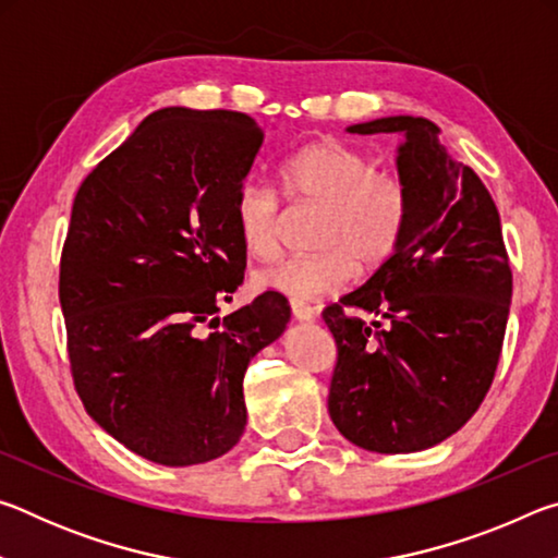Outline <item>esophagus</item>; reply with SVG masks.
<instances>
[{
    "instance_id": "esophagus-1",
    "label": "esophagus",
    "mask_w": 558,
    "mask_h": 558,
    "mask_svg": "<svg viewBox=\"0 0 558 558\" xmlns=\"http://www.w3.org/2000/svg\"><path fill=\"white\" fill-rule=\"evenodd\" d=\"M290 310H292V319H298V323H310V319H315V307L305 305V302H290Z\"/></svg>"
}]
</instances>
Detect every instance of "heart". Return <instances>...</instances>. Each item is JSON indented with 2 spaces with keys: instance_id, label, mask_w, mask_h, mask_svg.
Here are the masks:
<instances>
[{
  "instance_id": "b5f03b06",
  "label": "heart",
  "mask_w": 558,
  "mask_h": 558,
  "mask_svg": "<svg viewBox=\"0 0 558 558\" xmlns=\"http://www.w3.org/2000/svg\"><path fill=\"white\" fill-rule=\"evenodd\" d=\"M280 182L290 199L325 206L315 256L286 258L256 272V286L290 298L317 300L342 290L356 266L376 270L399 248L409 221V192L399 177L374 172L362 149L325 137L298 149L280 167ZM233 229L243 251L256 260L278 253V196L258 182H243L233 199Z\"/></svg>"
}]
</instances>
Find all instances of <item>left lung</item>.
<instances>
[{
    "mask_svg": "<svg viewBox=\"0 0 558 558\" xmlns=\"http://www.w3.org/2000/svg\"><path fill=\"white\" fill-rule=\"evenodd\" d=\"M399 132L409 221L393 256L323 319L337 342L327 409L354 446L418 452L460 430L480 409L502 352L512 270L493 196L440 145L426 118L349 125ZM362 308L369 326L343 313Z\"/></svg>",
    "mask_w": 558,
    "mask_h": 558,
    "instance_id": "1",
    "label": "left lung"
}]
</instances>
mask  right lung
<instances>
[{
	"instance_id": "obj_1",
	"label": "right lung",
	"mask_w": 558,
	"mask_h": 558,
	"mask_svg": "<svg viewBox=\"0 0 558 558\" xmlns=\"http://www.w3.org/2000/svg\"><path fill=\"white\" fill-rule=\"evenodd\" d=\"M260 145L245 112L162 108L73 199L59 298L75 391L157 465H199L241 440L243 374L290 323L272 290L216 317L243 282L231 211Z\"/></svg>"
}]
</instances>
